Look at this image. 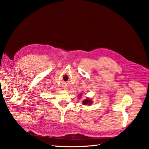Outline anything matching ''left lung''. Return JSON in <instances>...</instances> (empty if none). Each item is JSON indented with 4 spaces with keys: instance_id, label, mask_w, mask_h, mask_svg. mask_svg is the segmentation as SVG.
Returning <instances> with one entry per match:
<instances>
[{
    "instance_id": "obj_1",
    "label": "left lung",
    "mask_w": 149,
    "mask_h": 149,
    "mask_svg": "<svg viewBox=\"0 0 149 149\" xmlns=\"http://www.w3.org/2000/svg\"><path fill=\"white\" fill-rule=\"evenodd\" d=\"M91 102H92V101L88 99V100H86L84 101L83 104H85V105H87V104H89V105H90V104H91Z\"/></svg>"
}]
</instances>
